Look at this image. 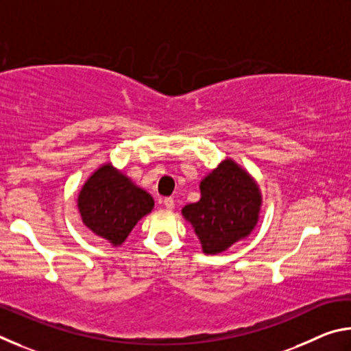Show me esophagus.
Masks as SVG:
<instances>
[{"instance_id":"obj_1","label":"esophagus","mask_w":351,"mask_h":351,"mask_svg":"<svg viewBox=\"0 0 351 351\" xmlns=\"http://www.w3.org/2000/svg\"><path fill=\"white\" fill-rule=\"evenodd\" d=\"M164 206L167 210L175 209V199L173 198H164Z\"/></svg>"}]
</instances>
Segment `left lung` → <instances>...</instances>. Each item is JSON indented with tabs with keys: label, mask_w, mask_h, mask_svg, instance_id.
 <instances>
[{
	"label": "left lung",
	"mask_w": 351,
	"mask_h": 351,
	"mask_svg": "<svg viewBox=\"0 0 351 351\" xmlns=\"http://www.w3.org/2000/svg\"><path fill=\"white\" fill-rule=\"evenodd\" d=\"M201 199L182 215L193 226L206 254H218L252 232L258 221V186L232 159H226L201 181Z\"/></svg>",
	"instance_id": "left-lung-1"
}]
</instances>
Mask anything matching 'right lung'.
<instances>
[{"instance_id":"add662e5","label":"right lung","mask_w":351,"mask_h":351,"mask_svg":"<svg viewBox=\"0 0 351 351\" xmlns=\"http://www.w3.org/2000/svg\"><path fill=\"white\" fill-rule=\"evenodd\" d=\"M153 206L154 201L145 190L134 186L110 164L94 171L79 193L83 223L112 246L122 245Z\"/></svg>"}]
</instances>
